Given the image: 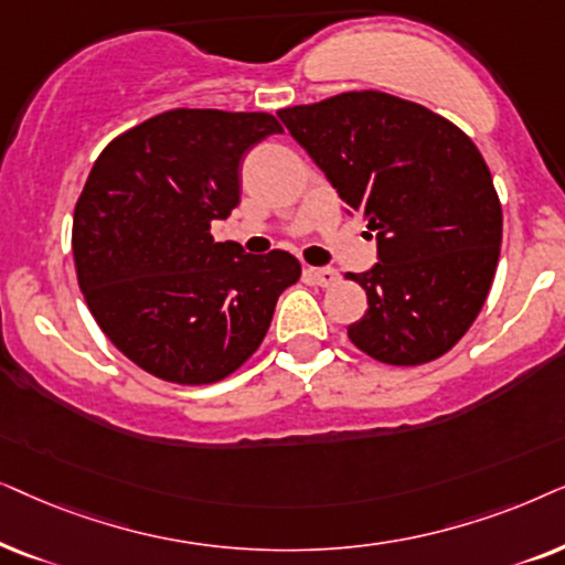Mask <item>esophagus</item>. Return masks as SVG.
I'll use <instances>...</instances> for the list:
<instances>
[{
  "mask_svg": "<svg viewBox=\"0 0 565 565\" xmlns=\"http://www.w3.org/2000/svg\"><path fill=\"white\" fill-rule=\"evenodd\" d=\"M305 274L312 284H318V287H333V284L338 281L335 268H307Z\"/></svg>",
  "mask_w": 565,
  "mask_h": 565,
  "instance_id": "34e87169",
  "label": "esophagus"
}]
</instances>
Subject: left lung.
Segmentation results:
<instances>
[{
  "instance_id": "left-lung-1",
  "label": "left lung",
  "mask_w": 565,
  "mask_h": 565,
  "mask_svg": "<svg viewBox=\"0 0 565 565\" xmlns=\"http://www.w3.org/2000/svg\"><path fill=\"white\" fill-rule=\"evenodd\" d=\"M349 212L377 232L372 270L349 274L370 310L351 343L393 366L447 353L493 284L503 214L491 170L452 120L361 89L278 110Z\"/></svg>"
}]
</instances>
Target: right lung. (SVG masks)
<instances>
[{"label": "right lung", "mask_w": 565, "mask_h": 565, "mask_svg": "<svg viewBox=\"0 0 565 565\" xmlns=\"http://www.w3.org/2000/svg\"><path fill=\"white\" fill-rule=\"evenodd\" d=\"M281 131L270 113L175 108L110 141L72 224L77 281L110 343L175 385H212L258 351L295 255L214 243L239 204V162Z\"/></svg>", "instance_id": "1"}]
</instances>
